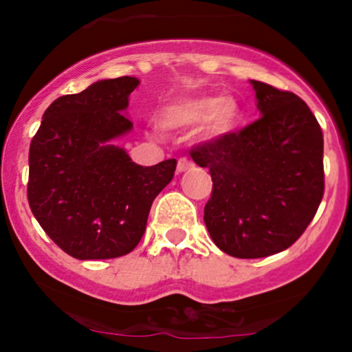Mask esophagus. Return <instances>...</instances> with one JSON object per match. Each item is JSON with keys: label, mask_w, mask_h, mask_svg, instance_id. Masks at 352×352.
Returning a JSON list of instances; mask_svg holds the SVG:
<instances>
[{"label": "esophagus", "mask_w": 352, "mask_h": 352, "mask_svg": "<svg viewBox=\"0 0 352 352\" xmlns=\"http://www.w3.org/2000/svg\"><path fill=\"white\" fill-rule=\"evenodd\" d=\"M193 167H195V164H193L192 160H188V159H180L179 162H177V172H179V173L192 170Z\"/></svg>", "instance_id": "obj_1"}]
</instances>
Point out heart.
I'll return each instance as SVG.
<instances>
[{
    "label": "heart",
    "instance_id": "heart-1",
    "mask_svg": "<svg viewBox=\"0 0 352 352\" xmlns=\"http://www.w3.org/2000/svg\"><path fill=\"white\" fill-rule=\"evenodd\" d=\"M243 111L233 96H190L173 100L162 109L157 122L165 131L199 127L205 139L232 135L241 122Z\"/></svg>",
    "mask_w": 352,
    "mask_h": 352
}]
</instances>
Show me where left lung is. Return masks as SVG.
<instances>
[{
    "label": "left lung",
    "mask_w": 352,
    "mask_h": 352,
    "mask_svg": "<svg viewBox=\"0 0 352 352\" xmlns=\"http://www.w3.org/2000/svg\"><path fill=\"white\" fill-rule=\"evenodd\" d=\"M261 117L190 152L212 175L205 225L221 252L263 258L292 246L324 193L322 132L302 99L250 80Z\"/></svg>",
    "instance_id": "8db88e82"
}]
</instances>
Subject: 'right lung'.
<instances>
[{
  "instance_id": "add662e5",
  "label": "right lung",
  "mask_w": 352,
  "mask_h": 352,
  "mask_svg": "<svg viewBox=\"0 0 352 352\" xmlns=\"http://www.w3.org/2000/svg\"><path fill=\"white\" fill-rule=\"evenodd\" d=\"M140 80L102 79L58 98L30 147L28 200L36 220L78 260L131 253L152 201L170 184L177 160L142 167L112 140L132 131L125 109Z\"/></svg>"
}]
</instances>
